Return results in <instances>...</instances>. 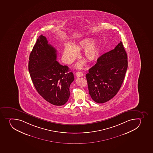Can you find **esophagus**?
Returning <instances> with one entry per match:
<instances>
[{"label": "esophagus", "mask_w": 153, "mask_h": 153, "mask_svg": "<svg viewBox=\"0 0 153 153\" xmlns=\"http://www.w3.org/2000/svg\"><path fill=\"white\" fill-rule=\"evenodd\" d=\"M83 73L81 72H78L76 73V75L77 78H79V77H82V76H83Z\"/></svg>", "instance_id": "34e87169"}]
</instances>
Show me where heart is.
I'll return each instance as SVG.
<instances>
[{
	"instance_id": "1",
	"label": "heart",
	"mask_w": 153,
	"mask_h": 153,
	"mask_svg": "<svg viewBox=\"0 0 153 153\" xmlns=\"http://www.w3.org/2000/svg\"><path fill=\"white\" fill-rule=\"evenodd\" d=\"M95 38L86 37L82 39L75 45L67 43L64 45L63 58L67 64H72L78 56V52L84 50L82 57L89 62H93L98 59L99 54V48L95 43ZM84 64L83 62L77 64V68H81Z\"/></svg>"
}]
</instances>
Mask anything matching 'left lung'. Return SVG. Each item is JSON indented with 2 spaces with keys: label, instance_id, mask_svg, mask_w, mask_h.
<instances>
[{
  "label": "left lung",
  "instance_id": "left-lung-1",
  "mask_svg": "<svg viewBox=\"0 0 153 153\" xmlns=\"http://www.w3.org/2000/svg\"><path fill=\"white\" fill-rule=\"evenodd\" d=\"M128 67L127 55L121 42L100 56L86 75L89 93L98 103L112 99L120 90Z\"/></svg>",
  "mask_w": 153,
  "mask_h": 153
}]
</instances>
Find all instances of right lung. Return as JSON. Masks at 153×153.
Segmentation results:
<instances>
[{"instance_id": "right-lung-1", "label": "right lung", "mask_w": 153, "mask_h": 153, "mask_svg": "<svg viewBox=\"0 0 153 153\" xmlns=\"http://www.w3.org/2000/svg\"><path fill=\"white\" fill-rule=\"evenodd\" d=\"M56 50L42 35L37 39L29 59V71L38 93L48 102L62 105L70 96V85L74 80L68 66L56 61Z\"/></svg>"}]
</instances>
